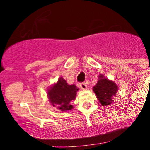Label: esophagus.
Listing matches in <instances>:
<instances>
[{
	"label": "esophagus",
	"instance_id": "1",
	"mask_svg": "<svg viewBox=\"0 0 150 150\" xmlns=\"http://www.w3.org/2000/svg\"><path fill=\"white\" fill-rule=\"evenodd\" d=\"M80 88H81L82 89H83V90L87 89V85L85 83H80Z\"/></svg>",
	"mask_w": 150,
	"mask_h": 150
}]
</instances>
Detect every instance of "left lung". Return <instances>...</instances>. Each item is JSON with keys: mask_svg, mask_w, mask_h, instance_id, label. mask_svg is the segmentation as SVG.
I'll use <instances>...</instances> for the list:
<instances>
[{"mask_svg": "<svg viewBox=\"0 0 150 150\" xmlns=\"http://www.w3.org/2000/svg\"><path fill=\"white\" fill-rule=\"evenodd\" d=\"M92 88L98 100L104 107L113 103L112 98L116 97V92L119 90L117 85L112 80L105 77L103 74H99L98 80Z\"/></svg>", "mask_w": 150, "mask_h": 150, "instance_id": "obj_1", "label": "left lung"}]
</instances>
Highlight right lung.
<instances>
[{
	"label": "right lung",
	"mask_w": 150,
	"mask_h": 150,
	"mask_svg": "<svg viewBox=\"0 0 150 150\" xmlns=\"http://www.w3.org/2000/svg\"><path fill=\"white\" fill-rule=\"evenodd\" d=\"M79 88L74 84L69 85L63 77H59L58 81L47 89L50 103L53 107H57L62 112L71 110L74 108L71 102L75 100Z\"/></svg>",
	"instance_id": "obj_1"
}]
</instances>
